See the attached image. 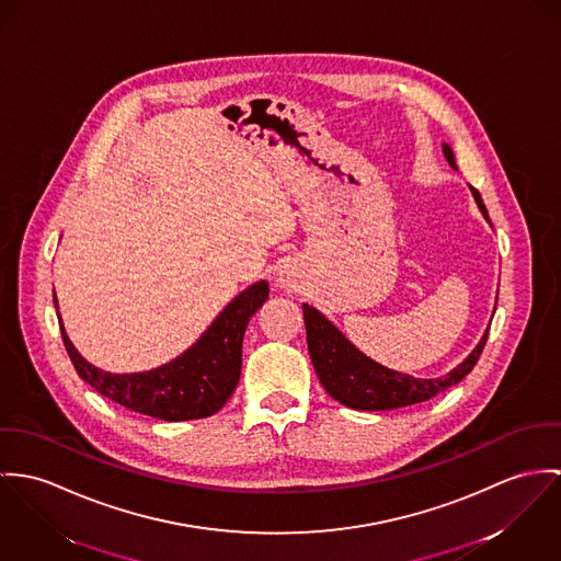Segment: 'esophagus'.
Listing matches in <instances>:
<instances>
[{
	"label": "esophagus",
	"mask_w": 561,
	"mask_h": 561,
	"mask_svg": "<svg viewBox=\"0 0 561 561\" xmlns=\"http://www.w3.org/2000/svg\"><path fill=\"white\" fill-rule=\"evenodd\" d=\"M277 284H279L282 288H288V286H290V277H288V275H284V273H279V277H277Z\"/></svg>",
	"instance_id": "esophagus-1"
}]
</instances>
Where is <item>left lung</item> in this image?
<instances>
[{"label":"left lung","instance_id":"obj_1","mask_svg":"<svg viewBox=\"0 0 561 561\" xmlns=\"http://www.w3.org/2000/svg\"><path fill=\"white\" fill-rule=\"evenodd\" d=\"M443 154L451 168H456L454 152L447 144H443ZM471 193L478 202V208L482 210L484 219H489V210L482 202V195L478 188L471 187ZM304 320L308 331V351H310L313 370L318 374L322 387L331 398H335L340 404L355 409V411H391L402 409L409 404L426 402L435 398L436 393H443L451 385L460 382L467 374L473 370L478 364L489 329L482 335L480 344L473 348V353L454 370L438 378H415L411 374L396 373L380 364H376L370 357H366L359 348H355L344 333L327 320L320 311L304 304Z\"/></svg>","mask_w":561,"mask_h":561}]
</instances>
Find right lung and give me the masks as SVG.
<instances>
[{
  "label": "right lung",
  "instance_id": "right-lung-1",
  "mask_svg": "<svg viewBox=\"0 0 561 561\" xmlns=\"http://www.w3.org/2000/svg\"><path fill=\"white\" fill-rule=\"evenodd\" d=\"M266 299L268 284H253L226 306L181 357L148 373L112 374L94 368L70 344L60 320L64 346L77 374L101 396L163 422L202 420L217 413L237 389L243 364V335L251 316ZM54 304H58L56 297Z\"/></svg>",
  "mask_w": 561,
  "mask_h": 561
}]
</instances>
